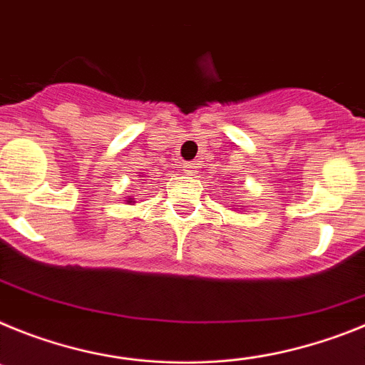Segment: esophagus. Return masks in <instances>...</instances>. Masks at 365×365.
I'll use <instances>...</instances> for the list:
<instances>
[{
  "label": "esophagus",
  "mask_w": 365,
  "mask_h": 365,
  "mask_svg": "<svg viewBox=\"0 0 365 365\" xmlns=\"http://www.w3.org/2000/svg\"><path fill=\"white\" fill-rule=\"evenodd\" d=\"M182 169H183V173L189 174V176H196L200 167H198V163H183Z\"/></svg>",
  "instance_id": "obj_1"
}]
</instances>
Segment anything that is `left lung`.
<instances>
[{
  "mask_svg": "<svg viewBox=\"0 0 365 365\" xmlns=\"http://www.w3.org/2000/svg\"><path fill=\"white\" fill-rule=\"evenodd\" d=\"M239 207H240V205H239ZM239 207H235V209H239Z\"/></svg>",
  "mask_w": 365,
  "mask_h": 365,
  "instance_id": "obj_1",
  "label": "left lung"
}]
</instances>
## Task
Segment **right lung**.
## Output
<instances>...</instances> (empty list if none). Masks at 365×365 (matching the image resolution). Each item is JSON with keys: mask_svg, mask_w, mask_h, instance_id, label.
<instances>
[{"mask_svg": "<svg viewBox=\"0 0 365 365\" xmlns=\"http://www.w3.org/2000/svg\"><path fill=\"white\" fill-rule=\"evenodd\" d=\"M126 204H134V198H126Z\"/></svg>", "mask_w": 365, "mask_h": 365, "instance_id": "1", "label": "right lung"}]
</instances>
